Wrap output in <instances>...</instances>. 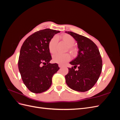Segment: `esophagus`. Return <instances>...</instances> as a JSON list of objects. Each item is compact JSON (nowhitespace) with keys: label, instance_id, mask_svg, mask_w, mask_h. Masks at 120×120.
I'll list each match as a JSON object with an SVG mask.
<instances>
[{"label":"esophagus","instance_id":"1","mask_svg":"<svg viewBox=\"0 0 120 120\" xmlns=\"http://www.w3.org/2000/svg\"><path fill=\"white\" fill-rule=\"evenodd\" d=\"M59 67L60 68L63 67V65H61V64H59Z\"/></svg>","mask_w":120,"mask_h":120}]
</instances>
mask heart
Masks as SVG:
<instances>
[{"label": "heart", "mask_w": 120, "mask_h": 120, "mask_svg": "<svg viewBox=\"0 0 120 120\" xmlns=\"http://www.w3.org/2000/svg\"><path fill=\"white\" fill-rule=\"evenodd\" d=\"M60 38L68 45V49L69 50H70L72 53H75V49L73 46L75 43V38L72 36L68 34L62 35L60 36ZM57 42V38L56 37H53L50 40L48 45V48L50 53L54 54L56 52ZM71 58L70 55L68 53H57L53 56L52 60L54 63L64 65L70 60Z\"/></svg>", "instance_id": "b5f03b06"}]
</instances>
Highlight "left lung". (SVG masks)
I'll return each instance as SVG.
<instances>
[{
  "instance_id": "left-lung-1",
  "label": "left lung",
  "mask_w": 120,
  "mask_h": 120,
  "mask_svg": "<svg viewBox=\"0 0 120 120\" xmlns=\"http://www.w3.org/2000/svg\"><path fill=\"white\" fill-rule=\"evenodd\" d=\"M77 42L79 49L77 57L70 63L73 67L68 68L65 76L67 85L78 92L88 91L95 85L102 70V60L97 46L84 36L71 31H66ZM78 68L77 70L75 69Z\"/></svg>"
}]
</instances>
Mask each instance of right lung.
Wrapping results in <instances>:
<instances>
[{"instance_id": "obj_1", "label": "right lung", "mask_w": 120, "mask_h": 120, "mask_svg": "<svg viewBox=\"0 0 120 120\" xmlns=\"http://www.w3.org/2000/svg\"><path fill=\"white\" fill-rule=\"evenodd\" d=\"M60 31L46 28L28 37L21 46L19 69L24 84L32 93L44 92L51 86L52 77L59 70L58 64H50L52 56L49 43Z\"/></svg>"}]
</instances>
